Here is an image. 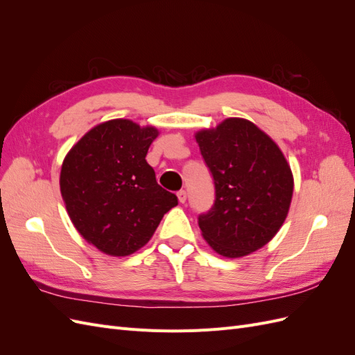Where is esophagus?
I'll return each instance as SVG.
<instances>
[{"mask_svg":"<svg viewBox=\"0 0 355 355\" xmlns=\"http://www.w3.org/2000/svg\"><path fill=\"white\" fill-rule=\"evenodd\" d=\"M178 198H179V202H182V204H184V202L187 201V191H184V189H180V191L178 192Z\"/></svg>","mask_w":355,"mask_h":355,"instance_id":"esophagus-1","label":"esophagus"}]
</instances>
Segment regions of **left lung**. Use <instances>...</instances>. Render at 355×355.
<instances>
[{"label": "left lung", "instance_id": "1", "mask_svg": "<svg viewBox=\"0 0 355 355\" xmlns=\"http://www.w3.org/2000/svg\"><path fill=\"white\" fill-rule=\"evenodd\" d=\"M214 184V202L198 216L213 250L241 257L270 241L283 225L293 176L270 136L243 118H228L196 136Z\"/></svg>", "mask_w": 355, "mask_h": 355}]
</instances>
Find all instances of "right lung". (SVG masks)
<instances>
[{"label":"right lung","mask_w":355,"mask_h":355,"mask_svg":"<svg viewBox=\"0 0 355 355\" xmlns=\"http://www.w3.org/2000/svg\"><path fill=\"white\" fill-rule=\"evenodd\" d=\"M157 128L111 120L83 136L63 161L60 192L73 227L106 254L127 256L153 237L178 197L146 163Z\"/></svg>","instance_id":"1"}]
</instances>
